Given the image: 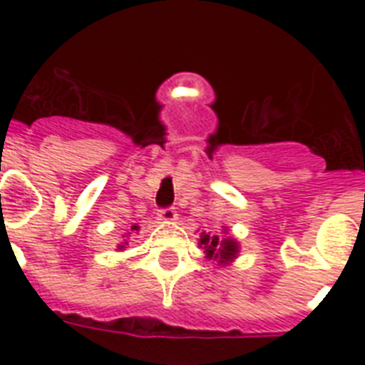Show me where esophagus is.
Instances as JSON below:
<instances>
[{
  "mask_svg": "<svg viewBox=\"0 0 365 365\" xmlns=\"http://www.w3.org/2000/svg\"><path fill=\"white\" fill-rule=\"evenodd\" d=\"M157 217H159V221H163V222H175L177 221V210L175 208H172V206H168V208H160V210L157 212Z\"/></svg>",
  "mask_w": 365,
  "mask_h": 365,
  "instance_id": "1",
  "label": "esophagus"
}]
</instances>
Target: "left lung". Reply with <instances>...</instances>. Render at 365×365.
I'll return each mask as SVG.
<instances>
[{
  "label": "left lung",
  "mask_w": 365,
  "mask_h": 365,
  "mask_svg": "<svg viewBox=\"0 0 365 365\" xmlns=\"http://www.w3.org/2000/svg\"><path fill=\"white\" fill-rule=\"evenodd\" d=\"M225 234H227V228H225ZM199 245L205 248L206 257L217 261L219 265H228L240 252L237 241L232 237H219V234H210V232H201Z\"/></svg>",
  "instance_id": "obj_1"
}]
</instances>
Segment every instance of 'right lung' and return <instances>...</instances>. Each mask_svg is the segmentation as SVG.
I'll list each match as a JSON object with an SVG mask.
<instances>
[{"label":"right lung","mask_w":365,"mask_h":365,"mask_svg":"<svg viewBox=\"0 0 365 365\" xmlns=\"http://www.w3.org/2000/svg\"><path fill=\"white\" fill-rule=\"evenodd\" d=\"M131 230H133V232H137V230H138V227H137V225H133V227H131ZM120 248H124V245H120Z\"/></svg>","instance_id":"right-lung-1"}]
</instances>
